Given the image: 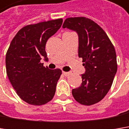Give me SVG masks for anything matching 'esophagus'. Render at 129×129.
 <instances>
[{"label":"esophagus","instance_id":"obj_1","mask_svg":"<svg viewBox=\"0 0 129 129\" xmlns=\"http://www.w3.org/2000/svg\"><path fill=\"white\" fill-rule=\"evenodd\" d=\"M63 75H65V76H69V75H70V72H63Z\"/></svg>","mask_w":129,"mask_h":129}]
</instances>
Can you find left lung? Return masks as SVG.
<instances>
[{"instance_id":"8db88e82","label":"left lung","mask_w":129,"mask_h":129,"mask_svg":"<svg viewBox=\"0 0 129 129\" xmlns=\"http://www.w3.org/2000/svg\"><path fill=\"white\" fill-rule=\"evenodd\" d=\"M63 28L78 35V55L82 58L85 72L80 87L72 90L74 99L83 105L100 102L112 86L117 72V58L114 46L102 28L85 17H70Z\"/></svg>"}]
</instances>
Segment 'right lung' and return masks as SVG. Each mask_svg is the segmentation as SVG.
<instances>
[{
	"instance_id": "obj_1",
	"label": "right lung",
	"mask_w": 129,
	"mask_h": 129,
	"mask_svg": "<svg viewBox=\"0 0 129 129\" xmlns=\"http://www.w3.org/2000/svg\"><path fill=\"white\" fill-rule=\"evenodd\" d=\"M63 19L42 22L22 27L12 39L6 55V73L21 99L42 105L51 101L62 72L44 67L47 60L45 45L62 25Z\"/></svg>"
}]
</instances>
